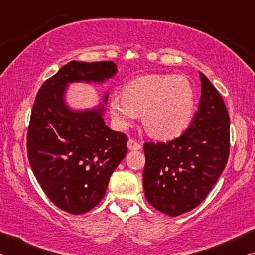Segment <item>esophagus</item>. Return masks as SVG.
I'll use <instances>...</instances> for the list:
<instances>
[{
    "label": "esophagus",
    "instance_id": "obj_1",
    "mask_svg": "<svg viewBox=\"0 0 255 255\" xmlns=\"http://www.w3.org/2000/svg\"><path fill=\"white\" fill-rule=\"evenodd\" d=\"M127 146L130 150H139V149H141V144L138 143V141L136 139H133V138H129Z\"/></svg>",
    "mask_w": 255,
    "mask_h": 255
}]
</instances>
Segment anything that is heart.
I'll return each instance as SVG.
<instances>
[{
	"mask_svg": "<svg viewBox=\"0 0 255 255\" xmlns=\"http://www.w3.org/2000/svg\"><path fill=\"white\" fill-rule=\"evenodd\" d=\"M109 107L120 127L129 126L144 112L147 130L155 137L171 139L191 124L196 93L187 77L152 74L129 82L124 94H112Z\"/></svg>",
	"mask_w": 255,
	"mask_h": 255,
	"instance_id": "heart-1",
	"label": "heart"
}]
</instances>
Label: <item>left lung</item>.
I'll use <instances>...</instances> for the list:
<instances>
[{
    "mask_svg": "<svg viewBox=\"0 0 255 255\" xmlns=\"http://www.w3.org/2000/svg\"><path fill=\"white\" fill-rule=\"evenodd\" d=\"M201 98L189 128L167 143H145L143 184L155 209L179 216L200 205L230 154V117L217 89L200 73Z\"/></svg>",
    "mask_w": 255,
    "mask_h": 255,
    "instance_id": "8db88e82",
    "label": "left lung"
}]
</instances>
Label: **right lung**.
Instances as JSON below:
<instances>
[{
    "label": "right lung",
    "instance_id": "obj_1",
    "mask_svg": "<svg viewBox=\"0 0 255 255\" xmlns=\"http://www.w3.org/2000/svg\"><path fill=\"white\" fill-rule=\"evenodd\" d=\"M116 72L111 60H73L44 82L33 103L27 135L30 166L51 202L73 215L88 213L105 197L127 154V136L105 124L103 106L74 111L64 93L72 82L101 83Z\"/></svg>",
    "mask_w": 255,
    "mask_h": 255
}]
</instances>
